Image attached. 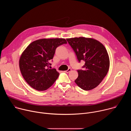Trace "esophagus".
Wrapping results in <instances>:
<instances>
[{
    "label": "esophagus",
    "mask_w": 131,
    "mask_h": 131,
    "mask_svg": "<svg viewBox=\"0 0 131 131\" xmlns=\"http://www.w3.org/2000/svg\"><path fill=\"white\" fill-rule=\"evenodd\" d=\"M71 70V69L70 68H69L68 70H66V71H64V72H66V73H68V72H69Z\"/></svg>",
    "instance_id": "esophagus-1"
}]
</instances>
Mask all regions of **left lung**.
Instances as JSON below:
<instances>
[{
	"mask_svg": "<svg viewBox=\"0 0 131 131\" xmlns=\"http://www.w3.org/2000/svg\"><path fill=\"white\" fill-rule=\"evenodd\" d=\"M76 53L79 62L85 61L83 70H78L74 82L82 89L89 91L97 86L106 76L110 61L104 46L98 40L83 37L66 39Z\"/></svg>",
	"mask_w": 131,
	"mask_h": 131,
	"instance_id": "1",
	"label": "left lung"
}]
</instances>
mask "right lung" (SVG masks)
<instances>
[{"label": "right lung", "mask_w": 131, "mask_h": 131, "mask_svg": "<svg viewBox=\"0 0 131 131\" xmlns=\"http://www.w3.org/2000/svg\"><path fill=\"white\" fill-rule=\"evenodd\" d=\"M67 43L64 38H44L30 43L22 53L19 67L26 82L38 91L49 89L57 80L59 72L50 69L49 61L53 59L58 47Z\"/></svg>", "instance_id": "add662e5"}]
</instances>
